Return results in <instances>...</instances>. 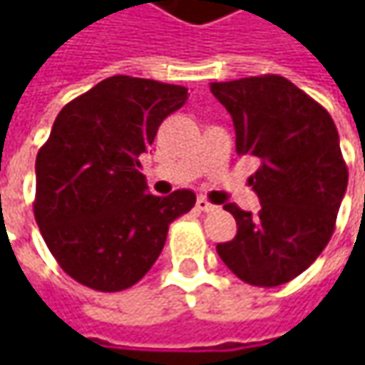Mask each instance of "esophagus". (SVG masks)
I'll use <instances>...</instances> for the list:
<instances>
[{
	"mask_svg": "<svg viewBox=\"0 0 365 365\" xmlns=\"http://www.w3.org/2000/svg\"><path fill=\"white\" fill-rule=\"evenodd\" d=\"M195 207H197V211H203V213H211V211H215V209H217L215 205L209 203L205 197H199V199H197V203H195Z\"/></svg>",
	"mask_w": 365,
	"mask_h": 365,
	"instance_id": "1",
	"label": "esophagus"
}]
</instances>
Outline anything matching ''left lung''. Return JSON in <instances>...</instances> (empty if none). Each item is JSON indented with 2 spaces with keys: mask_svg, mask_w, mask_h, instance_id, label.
Listing matches in <instances>:
<instances>
[{
  "mask_svg": "<svg viewBox=\"0 0 365 365\" xmlns=\"http://www.w3.org/2000/svg\"><path fill=\"white\" fill-rule=\"evenodd\" d=\"M211 93L232 115L235 152L258 162L247 182L259 211L223 207L237 233L217 244L219 258L252 287H280L304 272L335 232L347 189L339 133L325 107L280 75L211 83Z\"/></svg>",
  "mask_w": 365,
  "mask_h": 365,
  "instance_id": "8db88e82",
  "label": "left lung"
}]
</instances>
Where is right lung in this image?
Listing matches in <instances>:
<instances>
[{
  "label": "right lung",
  "mask_w": 365,
  "mask_h": 365,
  "mask_svg": "<svg viewBox=\"0 0 365 365\" xmlns=\"http://www.w3.org/2000/svg\"><path fill=\"white\" fill-rule=\"evenodd\" d=\"M187 89L115 75L56 115L36 156L34 217L71 278L99 292L142 280L160 256L168 225L195 207L192 190L148 192L140 154Z\"/></svg>",
  "instance_id": "obj_1"
}]
</instances>
